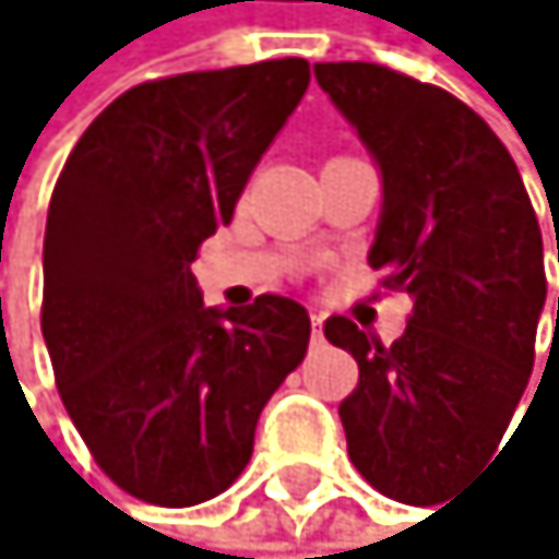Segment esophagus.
<instances>
[{
  "label": "esophagus",
  "instance_id": "1",
  "mask_svg": "<svg viewBox=\"0 0 559 559\" xmlns=\"http://www.w3.org/2000/svg\"><path fill=\"white\" fill-rule=\"evenodd\" d=\"M321 324H324L321 314H310V329H314V340H321Z\"/></svg>",
  "mask_w": 559,
  "mask_h": 559
}]
</instances>
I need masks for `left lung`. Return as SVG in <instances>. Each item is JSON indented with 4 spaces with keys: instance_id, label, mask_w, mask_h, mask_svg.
I'll return each instance as SVG.
<instances>
[{
    "instance_id": "left-lung-1",
    "label": "left lung",
    "mask_w": 559,
    "mask_h": 559,
    "mask_svg": "<svg viewBox=\"0 0 559 559\" xmlns=\"http://www.w3.org/2000/svg\"><path fill=\"white\" fill-rule=\"evenodd\" d=\"M314 75L383 169L368 263L386 293L412 296L390 346L350 318L324 321L357 361L346 452L386 499L433 506L499 448L532 379L543 230L510 151L459 96L365 60Z\"/></svg>"
}]
</instances>
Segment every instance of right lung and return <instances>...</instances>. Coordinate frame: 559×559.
<instances>
[{"label": "right lung", "mask_w": 559, "mask_h": 559, "mask_svg": "<svg viewBox=\"0 0 559 559\" xmlns=\"http://www.w3.org/2000/svg\"><path fill=\"white\" fill-rule=\"evenodd\" d=\"M307 85L304 57L140 82L60 169L43 340L85 448L133 499L198 506L227 491L263 404L307 354L296 299L213 310L191 274Z\"/></svg>", "instance_id": "right-lung-1"}]
</instances>
